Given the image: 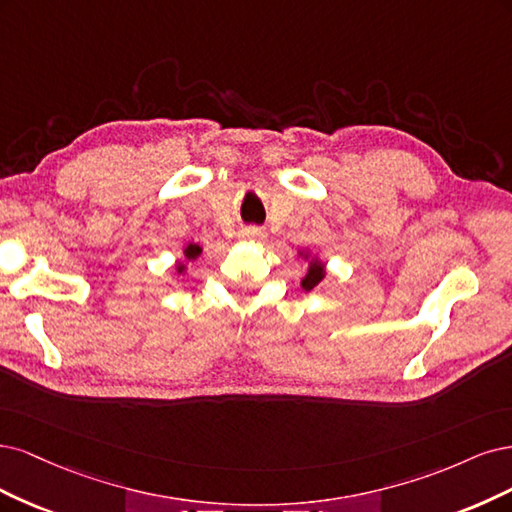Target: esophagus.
Segmentation results:
<instances>
[{
    "label": "esophagus",
    "instance_id": "1",
    "mask_svg": "<svg viewBox=\"0 0 512 512\" xmlns=\"http://www.w3.org/2000/svg\"><path fill=\"white\" fill-rule=\"evenodd\" d=\"M238 236L244 242H253V240H261L263 232H261V229H257V227H244V229H240Z\"/></svg>",
    "mask_w": 512,
    "mask_h": 512
}]
</instances>
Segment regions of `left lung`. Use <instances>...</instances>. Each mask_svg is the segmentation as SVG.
Masks as SVG:
<instances>
[{
  "label": "left lung",
  "instance_id": "8db88e82",
  "mask_svg": "<svg viewBox=\"0 0 512 512\" xmlns=\"http://www.w3.org/2000/svg\"><path fill=\"white\" fill-rule=\"evenodd\" d=\"M298 257L308 263L306 274H304V278L300 280V285H302L304 291H312L315 287H319V285L323 283V278L327 276L325 261H323L321 257H317V255H312L310 251H300Z\"/></svg>",
  "mask_w": 512,
  "mask_h": 512
}]
</instances>
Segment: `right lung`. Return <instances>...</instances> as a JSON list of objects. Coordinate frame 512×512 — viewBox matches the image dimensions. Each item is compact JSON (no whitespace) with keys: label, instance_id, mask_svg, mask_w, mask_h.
Here are the masks:
<instances>
[{"label":"right lung","instance_id":"obj_1","mask_svg":"<svg viewBox=\"0 0 512 512\" xmlns=\"http://www.w3.org/2000/svg\"><path fill=\"white\" fill-rule=\"evenodd\" d=\"M202 251H204L202 246L195 244V242H189L187 246H183V259H178V261L174 263V272L180 274V276H185V274L189 272V263L195 261L197 257H200Z\"/></svg>","mask_w":512,"mask_h":512}]
</instances>
